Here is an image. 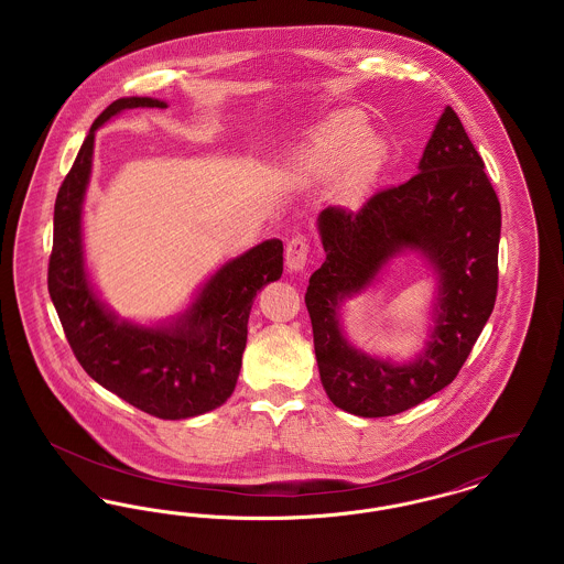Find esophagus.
I'll return each mask as SVG.
<instances>
[{
    "label": "esophagus",
    "instance_id": "esophagus-1",
    "mask_svg": "<svg viewBox=\"0 0 564 564\" xmlns=\"http://www.w3.org/2000/svg\"><path fill=\"white\" fill-rule=\"evenodd\" d=\"M308 241L304 239V237H294L292 241H288V247H285V264H288V269L294 270H304L306 267V260H308Z\"/></svg>",
    "mask_w": 564,
    "mask_h": 564
}]
</instances>
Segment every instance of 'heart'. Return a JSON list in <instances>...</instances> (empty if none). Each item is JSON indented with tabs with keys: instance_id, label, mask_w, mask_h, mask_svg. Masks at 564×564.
Here are the masks:
<instances>
[{
	"instance_id": "obj_1",
	"label": "heart",
	"mask_w": 564,
	"mask_h": 564,
	"mask_svg": "<svg viewBox=\"0 0 564 564\" xmlns=\"http://www.w3.org/2000/svg\"><path fill=\"white\" fill-rule=\"evenodd\" d=\"M384 159L387 145L368 131L366 116L343 109L323 120L300 152L295 169L311 180H329L340 173L343 188L359 194L375 184Z\"/></svg>"
}]
</instances>
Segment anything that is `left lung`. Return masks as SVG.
I'll return each instance as SVG.
<instances>
[{"label": "left lung", "instance_id": "left-lung-1", "mask_svg": "<svg viewBox=\"0 0 564 564\" xmlns=\"http://www.w3.org/2000/svg\"><path fill=\"white\" fill-rule=\"evenodd\" d=\"M325 262L311 274L306 308L327 398L355 416H391L448 387L488 322L499 279L501 205L455 109L442 111L419 173L380 189L359 209L317 217ZM403 250L421 252L436 274L434 325L414 360L391 362L355 350L341 304L369 289Z\"/></svg>", "mask_w": 564, "mask_h": 564}]
</instances>
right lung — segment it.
<instances>
[{"instance_id":"1","label":"right lung","mask_w":564,"mask_h":564,"mask_svg":"<svg viewBox=\"0 0 564 564\" xmlns=\"http://www.w3.org/2000/svg\"><path fill=\"white\" fill-rule=\"evenodd\" d=\"M134 108H166V104L152 97H122L104 109L58 188L48 292L86 375L152 416L180 421L215 410L232 395L251 304L267 283L281 279L283 242L269 239L221 264L177 317L156 325L120 319L88 276L82 205L97 129Z\"/></svg>"}]
</instances>
